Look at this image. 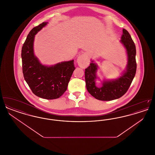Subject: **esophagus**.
Masks as SVG:
<instances>
[{"label": "esophagus", "mask_w": 155, "mask_h": 155, "mask_svg": "<svg viewBox=\"0 0 155 155\" xmlns=\"http://www.w3.org/2000/svg\"><path fill=\"white\" fill-rule=\"evenodd\" d=\"M77 63L81 67H85L88 64L89 60L88 55L85 53L82 54L78 57Z\"/></svg>", "instance_id": "obj_1"}]
</instances>
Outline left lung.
I'll use <instances>...</instances> for the list:
<instances>
[{"label": "left lung", "mask_w": 155, "mask_h": 155, "mask_svg": "<svg viewBox=\"0 0 155 155\" xmlns=\"http://www.w3.org/2000/svg\"><path fill=\"white\" fill-rule=\"evenodd\" d=\"M123 34L121 42L124 45L128 54V64L127 70L123 75L116 80L105 81L102 87L95 85L97 66L93 62L85 70V79L87 89L89 93L96 99L100 101H111L123 96L130 88L136 74V48L129 32L123 30Z\"/></svg>", "instance_id": "left-lung-1"}]
</instances>
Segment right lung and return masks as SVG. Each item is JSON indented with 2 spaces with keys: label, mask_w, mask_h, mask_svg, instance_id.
<instances>
[{
  "label": "right lung",
  "mask_w": 155,
  "mask_h": 155,
  "mask_svg": "<svg viewBox=\"0 0 155 155\" xmlns=\"http://www.w3.org/2000/svg\"><path fill=\"white\" fill-rule=\"evenodd\" d=\"M47 23L42 22L33 28L23 44L22 73L34 94L46 99H54L59 98L66 91L75 68L73 60L58 63L54 66H45L34 56L33 42L35 35Z\"/></svg>",
  "instance_id": "add662e5"
}]
</instances>
